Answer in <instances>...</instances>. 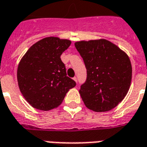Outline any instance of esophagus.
I'll return each instance as SVG.
<instances>
[{"label": "esophagus", "mask_w": 147, "mask_h": 147, "mask_svg": "<svg viewBox=\"0 0 147 147\" xmlns=\"http://www.w3.org/2000/svg\"><path fill=\"white\" fill-rule=\"evenodd\" d=\"M73 80H75V81H76V83H77V78H76V77H74Z\"/></svg>", "instance_id": "esophagus-1"}]
</instances>
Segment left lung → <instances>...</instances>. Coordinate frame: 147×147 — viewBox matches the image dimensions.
<instances>
[{"instance_id": "1", "label": "left lung", "mask_w": 147, "mask_h": 147, "mask_svg": "<svg viewBox=\"0 0 147 147\" xmlns=\"http://www.w3.org/2000/svg\"><path fill=\"white\" fill-rule=\"evenodd\" d=\"M75 46L86 68L79 90L86 107L94 112L115 108L129 90L132 68L127 55L105 39L81 41Z\"/></svg>"}]
</instances>
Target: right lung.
<instances>
[{
	"instance_id": "1",
	"label": "right lung",
	"mask_w": 147,
	"mask_h": 147,
	"mask_svg": "<svg viewBox=\"0 0 147 147\" xmlns=\"http://www.w3.org/2000/svg\"><path fill=\"white\" fill-rule=\"evenodd\" d=\"M71 41L49 37L30 47L21 59L17 70L19 87L34 108L48 111L61 105L76 83L67 76L61 54Z\"/></svg>"
}]
</instances>
